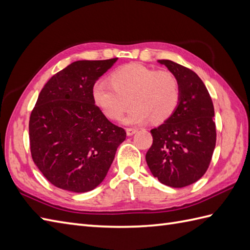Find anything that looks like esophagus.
Instances as JSON below:
<instances>
[{"label":"esophagus","instance_id":"34e87169","mask_svg":"<svg viewBox=\"0 0 250 250\" xmlns=\"http://www.w3.org/2000/svg\"><path fill=\"white\" fill-rule=\"evenodd\" d=\"M125 131H126L127 136H132L133 134H135V133L137 132V129H136V127H127Z\"/></svg>","mask_w":250,"mask_h":250}]
</instances>
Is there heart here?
Wrapping results in <instances>:
<instances>
[{"label": "heart", "instance_id": "obj_1", "mask_svg": "<svg viewBox=\"0 0 250 250\" xmlns=\"http://www.w3.org/2000/svg\"><path fill=\"white\" fill-rule=\"evenodd\" d=\"M177 78L168 71H159L139 63H129L114 71L109 82L94 85L92 98L106 117L117 119L129 106L132 108L120 121L125 125H141L152 118L156 124L169 119L180 102Z\"/></svg>", "mask_w": 250, "mask_h": 250}]
</instances>
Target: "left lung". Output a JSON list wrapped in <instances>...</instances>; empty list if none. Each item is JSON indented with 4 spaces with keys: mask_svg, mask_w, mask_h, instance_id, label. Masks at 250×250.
<instances>
[{
    "mask_svg": "<svg viewBox=\"0 0 250 250\" xmlns=\"http://www.w3.org/2000/svg\"><path fill=\"white\" fill-rule=\"evenodd\" d=\"M177 78L180 102L171 117L150 131L152 146L146 162L153 177L170 188H184L205 175L216 144L214 106L201 79L169 61H158Z\"/></svg>",
    "mask_w": 250,
    "mask_h": 250,
    "instance_id": "left-lung-1",
    "label": "left lung"
}]
</instances>
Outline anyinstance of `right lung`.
Masks as SVG:
<instances>
[{
    "label": "right lung",
    "instance_id": "obj_1",
    "mask_svg": "<svg viewBox=\"0 0 250 250\" xmlns=\"http://www.w3.org/2000/svg\"><path fill=\"white\" fill-rule=\"evenodd\" d=\"M118 59L78 61L52 77L31 114L34 163L54 187L86 193L105 179L126 133L92 98L96 81Z\"/></svg>",
    "mask_w": 250,
    "mask_h": 250
}]
</instances>
